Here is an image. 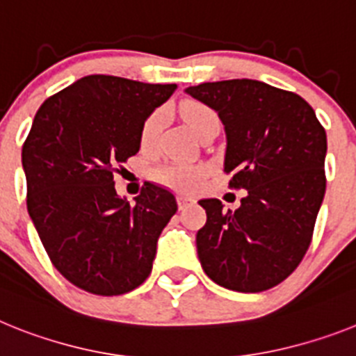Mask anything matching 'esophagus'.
Returning a JSON list of instances; mask_svg holds the SVG:
<instances>
[{
  "label": "esophagus",
  "instance_id": "34e87169",
  "mask_svg": "<svg viewBox=\"0 0 356 356\" xmlns=\"http://www.w3.org/2000/svg\"><path fill=\"white\" fill-rule=\"evenodd\" d=\"M176 200H178V207H180V210L187 209L188 205H193V203H194L193 197H188V196H178Z\"/></svg>",
  "mask_w": 356,
  "mask_h": 356
}]
</instances>
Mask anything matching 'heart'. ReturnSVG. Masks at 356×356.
Wrapping results in <instances>:
<instances>
[{"instance_id":"obj_1","label":"heart","mask_w":356,"mask_h":356,"mask_svg":"<svg viewBox=\"0 0 356 356\" xmlns=\"http://www.w3.org/2000/svg\"><path fill=\"white\" fill-rule=\"evenodd\" d=\"M180 115L191 130L196 134L200 127L209 119L216 118L213 110L203 103L185 102L180 105ZM163 124V112L156 110L144 121L140 130V147L151 149L155 146ZM153 178L163 187L172 188L176 193H194L205 180V169L200 165H188V163H163L153 171Z\"/></svg>"}]
</instances>
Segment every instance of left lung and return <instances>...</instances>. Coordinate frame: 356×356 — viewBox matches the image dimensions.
I'll return each mask as SVG.
<instances>
[{"label": "left lung", "instance_id": "1", "mask_svg": "<svg viewBox=\"0 0 356 356\" xmlns=\"http://www.w3.org/2000/svg\"><path fill=\"white\" fill-rule=\"evenodd\" d=\"M226 131L229 188H246L237 210L201 200V267L217 285L262 292L300 266L312 242L325 197L326 131L303 97L259 80H225L188 87Z\"/></svg>", "mask_w": 356, "mask_h": 356}]
</instances>
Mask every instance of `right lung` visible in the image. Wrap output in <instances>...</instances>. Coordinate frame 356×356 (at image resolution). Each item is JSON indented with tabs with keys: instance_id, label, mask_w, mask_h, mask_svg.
I'll return each mask as SVG.
<instances>
[{
	"instance_id": "obj_1",
	"label": "right lung",
	"mask_w": 356,
	"mask_h": 356,
	"mask_svg": "<svg viewBox=\"0 0 356 356\" xmlns=\"http://www.w3.org/2000/svg\"><path fill=\"white\" fill-rule=\"evenodd\" d=\"M175 90L90 74L37 110L23 144L28 213L56 271L78 289L119 296L149 276L178 205L153 184L130 205L115 193L114 172L139 151L144 121Z\"/></svg>"
}]
</instances>
